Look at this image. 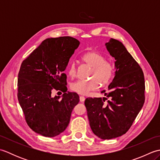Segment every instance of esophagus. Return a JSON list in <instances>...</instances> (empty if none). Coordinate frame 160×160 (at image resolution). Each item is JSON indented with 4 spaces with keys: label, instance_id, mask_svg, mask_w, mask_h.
I'll return each mask as SVG.
<instances>
[{
    "label": "esophagus",
    "instance_id": "34e87169",
    "mask_svg": "<svg viewBox=\"0 0 160 160\" xmlns=\"http://www.w3.org/2000/svg\"><path fill=\"white\" fill-rule=\"evenodd\" d=\"M84 100H85V98H84V96H80V102H84Z\"/></svg>",
    "mask_w": 160,
    "mask_h": 160
}]
</instances>
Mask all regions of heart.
Instances as JSON below:
<instances>
[{
  "label": "heart",
  "mask_w": 160,
  "mask_h": 160,
  "mask_svg": "<svg viewBox=\"0 0 160 160\" xmlns=\"http://www.w3.org/2000/svg\"><path fill=\"white\" fill-rule=\"evenodd\" d=\"M81 60L91 67L89 80H77L71 84L70 88L74 92L80 95H87L90 91L96 90L99 84L102 87L109 84L115 75V64L110 60H106L102 54L91 51L81 56ZM68 76L71 78L77 76L78 68L74 62H71L67 67Z\"/></svg>",
  "instance_id": "1"
}]
</instances>
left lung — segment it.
I'll return each mask as SVG.
<instances>
[{
  "label": "left lung",
  "instance_id": "8db88e82",
  "mask_svg": "<svg viewBox=\"0 0 160 160\" xmlns=\"http://www.w3.org/2000/svg\"><path fill=\"white\" fill-rule=\"evenodd\" d=\"M106 46L116 68L108 93L101 91L110 100L87 98L84 105L93 133L110 140L125 134L133 123L145 101V81L142 68L123 44L111 38Z\"/></svg>",
  "mask_w": 160,
  "mask_h": 160
}]
</instances>
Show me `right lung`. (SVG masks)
Listing matches in <instances>:
<instances>
[{"label": "right lung", "instance_id": "1", "mask_svg": "<svg viewBox=\"0 0 160 160\" xmlns=\"http://www.w3.org/2000/svg\"><path fill=\"white\" fill-rule=\"evenodd\" d=\"M79 45V40L71 36L47 38L20 66L19 104L29 128L42 136L55 137L65 130L71 112L79 102L76 93L66 92L67 75L64 73ZM54 90L64 93L62 99L52 97Z\"/></svg>", "mask_w": 160, "mask_h": 160}]
</instances>
